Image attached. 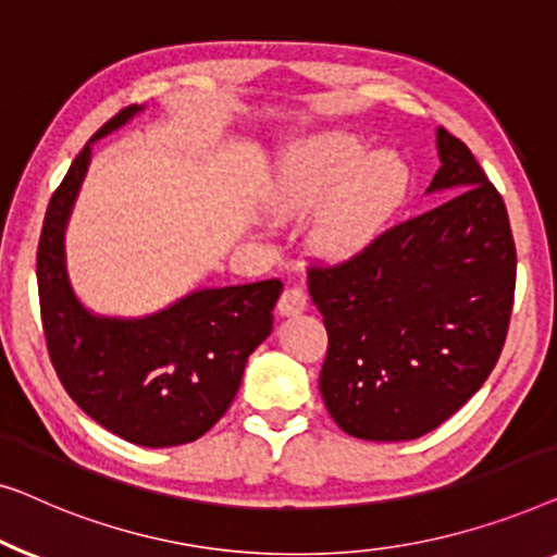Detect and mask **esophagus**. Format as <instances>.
<instances>
[{
  "instance_id": "1",
  "label": "esophagus",
  "mask_w": 557,
  "mask_h": 557,
  "mask_svg": "<svg viewBox=\"0 0 557 557\" xmlns=\"http://www.w3.org/2000/svg\"><path fill=\"white\" fill-rule=\"evenodd\" d=\"M305 305H308V295L302 293V287H285V293L280 295L277 310L280 315H297L305 310Z\"/></svg>"
}]
</instances>
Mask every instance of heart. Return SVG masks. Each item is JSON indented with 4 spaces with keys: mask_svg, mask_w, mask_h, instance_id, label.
I'll list each match as a JSON object with an SVG mask.
<instances>
[{
    "mask_svg": "<svg viewBox=\"0 0 557 557\" xmlns=\"http://www.w3.org/2000/svg\"><path fill=\"white\" fill-rule=\"evenodd\" d=\"M406 189V169L394 153L373 151L348 133H325L289 148L277 166L275 211H302L320 198L312 242L341 255L379 226Z\"/></svg>",
    "mask_w": 557,
    "mask_h": 557,
    "instance_id": "heart-1",
    "label": "heart"
}]
</instances>
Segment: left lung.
Instances as JSON below:
<instances>
[{"label": "left lung", "mask_w": 557, "mask_h": 557, "mask_svg": "<svg viewBox=\"0 0 557 557\" xmlns=\"http://www.w3.org/2000/svg\"><path fill=\"white\" fill-rule=\"evenodd\" d=\"M436 148L426 194L442 203L308 272L327 331L320 394L335 424L368 442L444 424L487 381L510 327L517 257L505 201L446 128Z\"/></svg>", "instance_id": "obj_1"}]
</instances>
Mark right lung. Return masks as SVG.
Here are the masks:
<instances>
[{
    "label": "right lung",
    "instance_id": "obj_1",
    "mask_svg": "<svg viewBox=\"0 0 557 557\" xmlns=\"http://www.w3.org/2000/svg\"><path fill=\"white\" fill-rule=\"evenodd\" d=\"M144 106H128L92 136L47 207L37 285L50 360L70 398L108 432L138 446L197 442L230 409L247 358L272 331L280 280L194 289L144 318L96 315L67 275L65 230L92 144Z\"/></svg>",
    "mask_w": 557,
    "mask_h": 557
}]
</instances>
